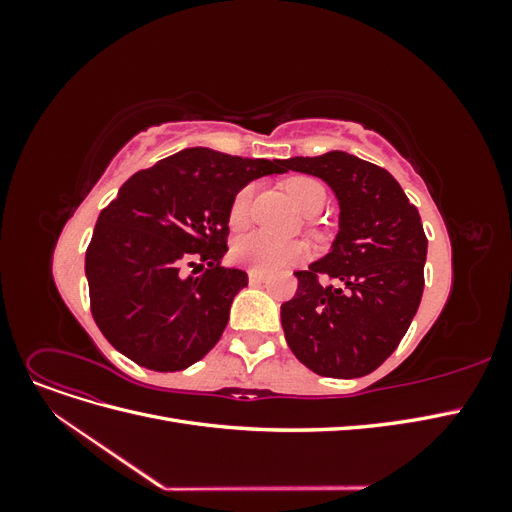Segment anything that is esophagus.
<instances>
[{
    "mask_svg": "<svg viewBox=\"0 0 512 512\" xmlns=\"http://www.w3.org/2000/svg\"><path fill=\"white\" fill-rule=\"evenodd\" d=\"M247 277H250V284H262V282H267V275L262 273V271H256V269L247 271Z\"/></svg>",
    "mask_w": 512,
    "mask_h": 512,
    "instance_id": "obj_1",
    "label": "esophagus"
}]
</instances>
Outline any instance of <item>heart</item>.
<instances>
[{"label":"heart","mask_w":512,"mask_h":512,"mask_svg":"<svg viewBox=\"0 0 512 512\" xmlns=\"http://www.w3.org/2000/svg\"><path fill=\"white\" fill-rule=\"evenodd\" d=\"M286 190L292 198V203L297 205L305 215H314L324 209L327 203V190L322 188V183L312 177H292L286 183ZM252 196L254 188H243L235 200H232L230 207V224L232 226H243L250 218V207H252ZM235 258L241 265L252 267L256 271L275 273L286 267L297 265L309 256V247L303 241H284L277 239L269 232L254 230L243 235L237 243L235 250H232Z\"/></svg>","instance_id":"b5f03b06"}]
</instances>
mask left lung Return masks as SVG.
<instances>
[{
    "instance_id": "left-lung-1",
    "label": "left lung",
    "mask_w": 512,
    "mask_h": 512,
    "mask_svg": "<svg viewBox=\"0 0 512 512\" xmlns=\"http://www.w3.org/2000/svg\"><path fill=\"white\" fill-rule=\"evenodd\" d=\"M284 168L322 179L339 203L329 254L294 273L297 294L282 303L286 342L320 376H367L389 359L421 303V215L389 170L352 153L290 158Z\"/></svg>"
}]
</instances>
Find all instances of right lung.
Instances as JSON below:
<instances>
[{"mask_svg": "<svg viewBox=\"0 0 512 512\" xmlns=\"http://www.w3.org/2000/svg\"><path fill=\"white\" fill-rule=\"evenodd\" d=\"M282 173L284 160L188 147L121 185L85 254L91 314L113 348L147 369L179 371L218 344L247 286L245 271L220 265L232 200Z\"/></svg>", "mask_w": 512, "mask_h": 512, "instance_id": "1", "label": "right lung"}]
</instances>
